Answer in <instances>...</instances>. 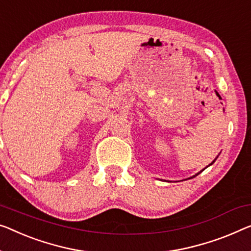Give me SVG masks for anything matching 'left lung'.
<instances>
[{"label": "left lung", "instance_id": "obj_1", "mask_svg": "<svg viewBox=\"0 0 251 251\" xmlns=\"http://www.w3.org/2000/svg\"><path fill=\"white\" fill-rule=\"evenodd\" d=\"M219 155H220V154H219ZM219 155H218V156H216V158H215V159H214V160H213V161H212V162H211V163H209V164H208V166H207V167H209V166H212V164H213V163H214V162H215V160H216V159H218V158H219ZM207 167H206V168H207ZM204 169H205V168H204ZM204 169H203V170H204ZM203 170H201V171H203ZM201 171H200V173H198V174H196V175H195V176H193V177H190V178H194V177H196V176H197V175H200V174H201ZM190 178H188V179H190ZM185 180H187V179H185Z\"/></svg>", "mask_w": 251, "mask_h": 251}]
</instances>
